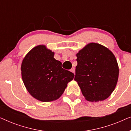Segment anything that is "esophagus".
<instances>
[{
	"label": "esophagus",
	"mask_w": 131,
	"mask_h": 131,
	"mask_svg": "<svg viewBox=\"0 0 131 131\" xmlns=\"http://www.w3.org/2000/svg\"><path fill=\"white\" fill-rule=\"evenodd\" d=\"M70 71H71V72H72V73H74V74L75 73V69H74V67H72V68H71V69L70 70Z\"/></svg>",
	"instance_id": "obj_1"
}]
</instances>
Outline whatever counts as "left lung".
Masks as SVG:
<instances>
[{"label":"left lung","mask_w":131,"mask_h":131,"mask_svg":"<svg viewBox=\"0 0 131 131\" xmlns=\"http://www.w3.org/2000/svg\"><path fill=\"white\" fill-rule=\"evenodd\" d=\"M74 80L89 101H103L115 89L119 78L116 57L108 48L90 43L76 54Z\"/></svg>","instance_id":"left-lung-1"}]
</instances>
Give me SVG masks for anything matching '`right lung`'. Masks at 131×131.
<instances>
[{
  "label": "right lung",
  "mask_w": 131,
  "mask_h": 131,
  "mask_svg": "<svg viewBox=\"0 0 131 131\" xmlns=\"http://www.w3.org/2000/svg\"><path fill=\"white\" fill-rule=\"evenodd\" d=\"M54 52L41 45L33 48L23 59L21 76L27 90L36 99L50 102L58 99L74 74L62 69L53 58Z\"/></svg>",
  "instance_id": "add662e5"
}]
</instances>
